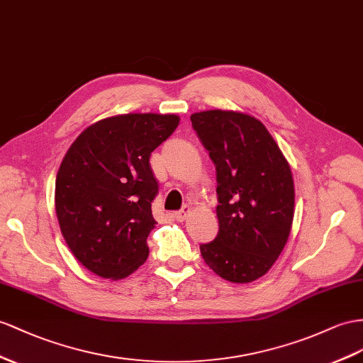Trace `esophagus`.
Wrapping results in <instances>:
<instances>
[{
  "instance_id": "34e87169",
  "label": "esophagus",
  "mask_w": 363,
  "mask_h": 363,
  "mask_svg": "<svg viewBox=\"0 0 363 363\" xmlns=\"http://www.w3.org/2000/svg\"><path fill=\"white\" fill-rule=\"evenodd\" d=\"M190 207L189 206H184L179 211H176L174 213V218H176V220H179V222H182V220H185L187 219V216L190 215Z\"/></svg>"
}]
</instances>
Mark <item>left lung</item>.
I'll use <instances>...</instances> for the list:
<instances>
[{"instance_id": "8db88e82", "label": "left lung", "mask_w": 363, "mask_h": 363, "mask_svg": "<svg viewBox=\"0 0 363 363\" xmlns=\"http://www.w3.org/2000/svg\"><path fill=\"white\" fill-rule=\"evenodd\" d=\"M216 167L219 233L201 245L203 261L225 281L264 276L286 244L294 216L290 164L261 121L233 110L190 116Z\"/></svg>"}]
</instances>
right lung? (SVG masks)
<instances>
[{
  "label": "right lung",
  "instance_id": "obj_1",
  "mask_svg": "<svg viewBox=\"0 0 363 363\" xmlns=\"http://www.w3.org/2000/svg\"><path fill=\"white\" fill-rule=\"evenodd\" d=\"M178 124V115H118L91 124L70 145L55 182V210L70 252L89 272L123 279L145 262L157 224L148 160Z\"/></svg>",
  "mask_w": 363,
  "mask_h": 363
}]
</instances>
